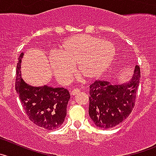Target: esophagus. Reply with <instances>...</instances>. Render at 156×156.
Here are the masks:
<instances>
[{
    "mask_svg": "<svg viewBox=\"0 0 156 156\" xmlns=\"http://www.w3.org/2000/svg\"><path fill=\"white\" fill-rule=\"evenodd\" d=\"M78 93H80L79 89H74V90H73V91L71 92V94L74 96V95H76Z\"/></svg>",
    "mask_w": 156,
    "mask_h": 156,
    "instance_id": "obj_1",
    "label": "esophagus"
}]
</instances>
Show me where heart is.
<instances>
[{"instance_id":"heart-1","label":"heart","mask_w":156,"mask_h":156,"mask_svg":"<svg viewBox=\"0 0 156 156\" xmlns=\"http://www.w3.org/2000/svg\"><path fill=\"white\" fill-rule=\"evenodd\" d=\"M112 43L89 35H76L62 44L58 53L49 57V64L57 80L63 85L70 82L76 72L86 79L95 80L109 67L115 56Z\"/></svg>"}]
</instances>
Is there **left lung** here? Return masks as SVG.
<instances>
[{
	"instance_id": "1",
	"label": "left lung",
	"mask_w": 156,
	"mask_h": 156,
	"mask_svg": "<svg viewBox=\"0 0 156 156\" xmlns=\"http://www.w3.org/2000/svg\"><path fill=\"white\" fill-rule=\"evenodd\" d=\"M131 80L121 85L98 80L90 86L89 115L96 126L109 129L124 121L133 111L140 80V68L136 66Z\"/></svg>"
}]
</instances>
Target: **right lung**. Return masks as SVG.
<instances>
[{"mask_svg":"<svg viewBox=\"0 0 156 156\" xmlns=\"http://www.w3.org/2000/svg\"><path fill=\"white\" fill-rule=\"evenodd\" d=\"M23 53L19 56L16 71L15 88L29 119L35 125L48 130L59 128L64 122L66 106L70 98L64 88L47 86L32 87L21 78L20 63Z\"/></svg>","mask_w":156,"mask_h":156,"instance_id":"right-lung-1","label":"right lung"}]
</instances>
